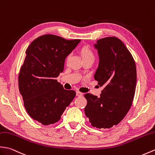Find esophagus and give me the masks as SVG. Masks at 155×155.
I'll use <instances>...</instances> for the list:
<instances>
[{"mask_svg":"<svg viewBox=\"0 0 155 155\" xmlns=\"http://www.w3.org/2000/svg\"><path fill=\"white\" fill-rule=\"evenodd\" d=\"M76 94H77V96H82V95H83V93H82V92H79V91H77Z\"/></svg>","mask_w":155,"mask_h":155,"instance_id":"1","label":"esophagus"}]
</instances>
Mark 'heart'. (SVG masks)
<instances>
[{"instance_id":"b5f03b06","label":"heart","mask_w":155,"mask_h":155,"mask_svg":"<svg viewBox=\"0 0 155 155\" xmlns=\"http://www.w3.org/2000/svg\"><path fill=\"white\" fill-rule=\"evenodd\" d=\"M81 55L83 59H94V55L92 50L88 46H83L80 50Z\"/></svg>"}]
</instances>
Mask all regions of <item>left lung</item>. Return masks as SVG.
Returning a JSON list of instances; mask_svg holds the SVG:
<instances>
[{"mask_svg":"<svg viewBox=\"0 0 155 155\" xmlns=\"http://www.w3.org/2000/svg\"><path fill=\"white\" fill-rule=\"evenodd\" d=\"M94 47L99 56L94 79L104 89L100 98L84 94V112L93 127L110 128L123 120L132 105L137 82L135 63L126 46L116 37L100 39Z\"/></svg>","mask_w":155,"mask_h":155,"instance_id":"obj_1","label":"left lung"}]
</instances>
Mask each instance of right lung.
Listing matches in <instances>:
<instances>
[{
    "label": "right lung",
    "mask_w": 155,
    "mask_h": 155,
    "mask_svg": "<svg viewBox=\"0 0 155 155\" xmlns=\"http://www.w3.org/2000/svg\"><path fill=\"white\" fill-rule=\"evenodd\" d=\"M80 41L46 34L34 39L26 49L18 76L19 91L28 114L43 125L58 121L76 95L74 91L64 90L56 78Z\"/></svg>",
    "instance_id": "1"
}]
</instances>
